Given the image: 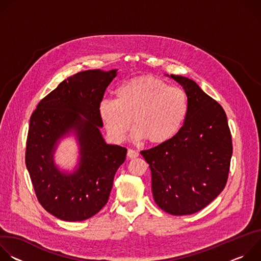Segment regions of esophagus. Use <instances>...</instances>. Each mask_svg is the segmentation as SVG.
Wrapping results in <instances>:
<instances>
[{
  "label": "esophagus",
  "instance_id": "esophagus-1",
  "mask_svg": "<svg viewBox=\"0 0 261 261\" xmlns=\"http://www.w3.org/2000/svg\"><path fill=\"white\" fill-rule=\"evenodd\" d=\"M127 156H128V158L133 159V158H137V157L139 156V154H138V152H137V151H135V150H131V148H129L128 152H127Z\"/></svg>",
  "mask_w": 261,
  "mask_h": 261
}]
</instances>
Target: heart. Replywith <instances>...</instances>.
Segmentation results:
<instances>
[{
    "label": "heart",
    "instance_id": "heart-1",
    "mask_svg": "<svg viewBox=\"0 0 261 261\" xmlns=\"http://www.w3.org/2000/svg\"><path fill=\"white\" fill-rule=\"evenodd\" d=\"M188 113L187 93L150 75L124 83L116 92V100L105 99L99 105L100 117L116 140H123L133 124L137 141L147 139L156 145L180 131Z\"/></svg>",
    "mask_w": 261,
    "mask_h": 261
}]
</instances>
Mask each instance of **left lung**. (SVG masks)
Segmentation results:
<instances>
[{
  "mask_svg": "<svg viewBox=\"0 0 261 261\" xmlns=\"http://www.w3.org/2000/svg\"><path fill=\"white\" fill-rule=\"evenodd\" d=\"M169 77L188 95L187 119L171 140L140 154L150 165L157 205L184 216L199 212L224 189L232 141L222 106L192 80L173 74Z\"/></svg>",
  "mask_w": 261,
  "mask_h": 261,
  "instance_id": "left-lung-1",
  "label": "left lung"
}]
</instances>
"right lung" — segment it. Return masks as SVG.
<instances>
[{
	"label": "right lung",
	"mask_w": 261,
	"mask_h": 261,
	"mask_svg": "<svg viewBox=\"0 0 261 261\" xmlns=\"http://www.w3.org/2000/svg\"><path fill=\"white\" fill-rule=\"evenodd\" d=\"M117 69L79 72L44 97L31 116L25 165L41 205L69 222L96 215L108 201L127 148L105 142L99 105ZM76 135L80 160L73 173L60 171L53 155L66 135Z\"/></svg>",
	"instance_id": "right-lung-1"
}]
</instances>
